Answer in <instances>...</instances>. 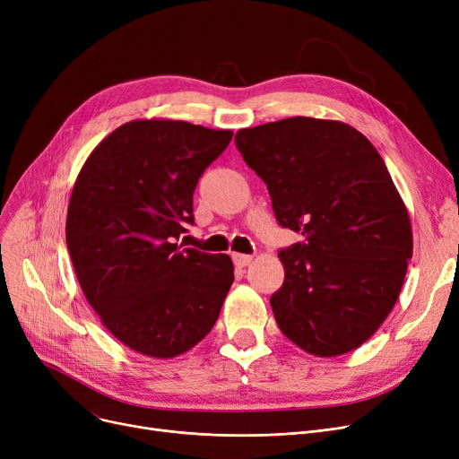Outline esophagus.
<instances>
[{
  "mask_svg": "<svg viewBox=\"0 0 459 459\" xmlns=\"http://www.w3.org/2000/svg\"><path fill=\"white\" fill-rule=\"evenodd\" d=\"M232 262L236 264L238 268H246L253 262L251 255H244V253H232Z\"/></svg>",
  "mask_w": 459,
  "mask_h": 459,
  "instance_id": "1",
  "label": "esophagus"
}]
</instances>
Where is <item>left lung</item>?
Instances as JSON below:
<instances>
[{"label":"left lung","mask_w":459,"mask_h":459,"mask_svg":"<svg viewBox=\"0 0 459 459\" xmlns=\"http://www.w3.org/2000/svg\"><path fill=\"white\" fill-rule=\"evenodd\" d=\"M236 149L268 186L281 227L284 282L270 303L301 350L334 357L389 316L413 255L411 223L374 144L339 120L290 117L236 132Z\"/></svg>","instance_id":"left-lung-1"}]
</instances>
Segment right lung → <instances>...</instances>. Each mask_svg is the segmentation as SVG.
Instances as JSON below:
<instances>
[{
  "label": "right lung",
  "mask_w": 459,
  "mask_h": 459,
  "mask_svg": "<svg viewBox=\"0 0 459 459\" xmlns=\"http://www.w3.org/2000/svg\"><path fill=\"white\" fill-rule=\"evenodd\" d=\"M232 139L184 120H132L96 147L76 178L66 247L82 290L130 350L171 359L212 331L234 266L178 246L193 191Z\"/></svg>",
  "instance_id": "add662e5"
}]
</instances>
